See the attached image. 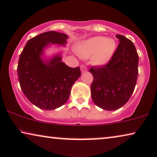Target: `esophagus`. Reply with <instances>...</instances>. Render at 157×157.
<instances>
[{
    "label": "esophagus",
    "instance_id": "esophagus-1",
    "mask_svg": "<svg viewBox=\"0 0 157 157\" xmlns=\"http://www.w3.org/2000/svg\"><path fill=\"white\" fill-rule=\"evenodd\" d=\"M80 70L82 72H85V71H87V68L86 67L85 65H81L80 66Z\"/></svg>",
    "mask_w": 157,
    "mask_h": 157
}]
</instances>
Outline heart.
<instances>
[{"mask_svg": "<svg viewBox=\"0 0 157 157\" xmlns=\"http://www.w3.org/2000/svg\"><path fill=\"white\" fill-rule=\"evenodd\" d=\"M116 50V42L110 37L95 36L81 41L77 45V51L81 57L90 58L97 66L107 64Z\"/></svg>", "mask_w": 157, "mask_h": 157, "instance_id": "b5f03b06", "label": "heart"}]
</instances>
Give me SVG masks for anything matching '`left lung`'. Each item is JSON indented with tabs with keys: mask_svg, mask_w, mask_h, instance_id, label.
<instances>
[{
	"mask_svg": "<svg viewBox=\"0 0 157 157\" xmlns=\"http://www.w3.org/2000/svg\"><path fill=\"white\" fill-rule=\"evenodd\" d=\"M118 48L109 63L91 67L94 77L90 95L96 105L106 110H116L124 106L132 94L138 75L139 56L129 39L116 35Z\"/></svg>",
	"mask_w": 157,
	"mask_h": 157,
	"instance_id": "left-lung-1",
	"label": "left lung"
}]
</instances>
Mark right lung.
I'll return each instance as SVG.
<instances>
[{"label":"right lung","mask_w":157,"mask_h":157,"mask_svg":"<svg viewBox=\"0 0 157 157\" xmlns=\"http://www.w3.org/2000/svg\"><path fill=\"white\" fill-rule=\"evenodd\" d=\"M68 38L63 33L45 32L29 39L20 54L17 67L20 87L39 108L51 110L63 105L80 77V67H69L62 62L61 51L51 58L45 56L52 44L65 47Z\"/></svg>","instance_id":"right-lung-1"}]
</instances>
